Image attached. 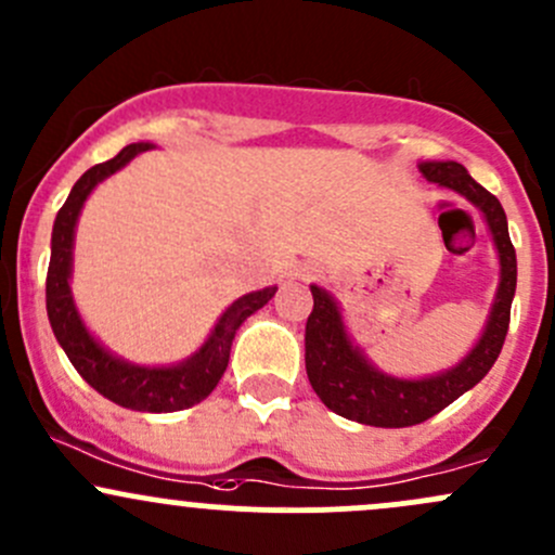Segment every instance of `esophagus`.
Returning <instances> with one entry per match:
<instances>
[{"label":"esophagus","mask_w":555,"mask_h":555,"mask_svg":"<svg viewBox=\"0 0 555 555\" xmlns=\"http://www.w3.org/2000/svg\"><path fill=\"white\" fill-rule=\"evenodd\" d=\"M314 272H318V270H301V278H309V275H314Z\"/></svg>","instance_id":"1"}]
</instances>
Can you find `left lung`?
Wrapping results in <instances>:
<instances>
[{"label": "left lung", "instance_id": "8db88e82", "mask_svg": "<svg viewBox=\"0 0 555 555\" xmlns=\"http://www.w3.org/2000/svg\"><path fill=\"white\" fill-rule=\"evenodd\" d=\"M418 169L428 182L457 193L481 211L500 259L498 294H494L479 341L461 362L447 371L423 375V378H399V375L378 371L367 360L365 351L351 341L341 307L333 299L331 291L309 285L314 299L307 333H304V362H307L309 384L327 410L341 418L365 423V426L402 428L437 415L490 373L508 333L511 301L516 294V251L508 237V219H505L503 206L457 160H423Z\"/></svg>", "mask_w": 555, "mask_h": 555}]
</instances>
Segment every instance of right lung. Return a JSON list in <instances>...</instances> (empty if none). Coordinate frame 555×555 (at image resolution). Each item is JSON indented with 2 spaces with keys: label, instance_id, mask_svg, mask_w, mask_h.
<instances>
[{
  "label": "right lung",
  "instance_id": "1",
  "mask_svg": "<svg viewBox=\"0 0 555 555\" xmlns=\"http://www.w3.org/2000/svg\"><path fill=\"white\" fill-rule=\"evenodd\" d=\"M151 147L156 145L153 142L127 145L116 158L85 171L79 182L70 188L68 201L57 211L55 224H52V254L50 270H47V318H50L52 333L68 354L70 365L79 371L81 378L94 391H100L121 408L140 410V413H175V410L193 408L217 389L219 378L228 371L232 338H235L237 327L275 296L278 285L251 291V294L232 301L222 312V318L217 320V325L211 327L206 341L201 344V349H195L188 360L175 362V365H137V362L113 354L89 333L79 309H76L74 294H70L76 222H79V214L92 190Z\"/></svg>",
  "mask_w": 555,
  "mask_h": 555
}]
</instances>
